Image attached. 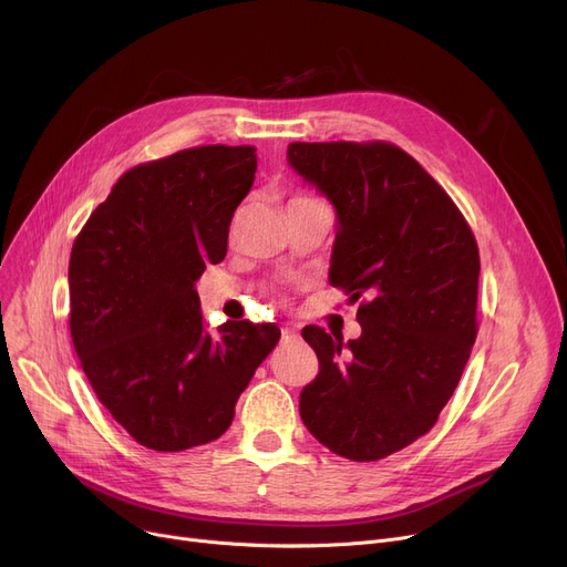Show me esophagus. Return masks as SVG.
Listing matches in <instances>:
<instances>
[{
    "mask_svg": "<svg viewBox=\"0 0 567 567\" xmlns=\"http://www.w3.org/2000/svg\"><path fill=\"white\" fill-rule=\"evenodd\" d=\"M296 340H299V331L289 329V326H285V329H282V342L289 344V342H296Z\"/></svg>",
    "mask_w": 567,
    "mask_h": 567,
    "instance_id": "obj_1",
    "label": "esophagus"
}]
</instances>
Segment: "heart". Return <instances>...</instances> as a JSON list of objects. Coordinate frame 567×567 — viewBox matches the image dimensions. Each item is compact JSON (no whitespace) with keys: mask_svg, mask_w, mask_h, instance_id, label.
<instances>
[{"mask_svg":"<svg viewBox=\"0 0 567 567\" xmlns=\"http://www.w3.org/2000/svg\"><path fill=\"white\" fill-rule=\"evenodd\" d=\"M310 202H317V199H312L308 195H296V197H291L289 206H301V204H310Z\"/></svg>","mask_w":567,"mask_h":567,"instance_id":"heart-1","label":"heart"}]
</instances>
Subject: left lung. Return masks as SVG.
Listing matches in <instances>:
<instances>
[{
	"mask_svg": "<svg viewBox=\"0 0 567 567\" xmlns=\"http://www.w3.org/2000/svg\"><path fill=\"white\" fill-rule=\"evenodd\" d=\"M287 158L338 212L329 282L368 299L361 338L301 331L319 359L301 419L331 453L377 462L427 434L457 389L478 336V244L451 195L391 142H291Z\"/></svg>",
	"mask_w": 567,
	"mask_h": 567,
	"instance_id": "8db88e82",
	"label": "left lung"
}]
</instances>
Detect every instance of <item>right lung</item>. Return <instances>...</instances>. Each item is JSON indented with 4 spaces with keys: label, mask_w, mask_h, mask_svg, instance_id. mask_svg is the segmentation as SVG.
<instances>
[{
    "label": "right lung",
    "mask_w": 567,
    "mask_h": 567,
    "mask_svg": "<svg viewBox=\"0 0 567 567\" xmlns=\"http://www.w3.org/2000/svg\"><path fill=\"white\" fill-rule=\"evenodd\" d=\"M255 146L206 144L118 176L69 264L71 338L101 404L158 453L216 441L280 340L276 323L204 329L195 282L227 255Z\"/></svg>",
    "instance_id": "right-lung-1"
}]
</instances>
